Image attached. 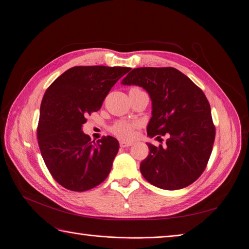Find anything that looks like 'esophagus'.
<instances>
[{
	"label": "esophagus",
	"instance_id": "esophagus-1",
	"mask_svg": "<svg viewBox=\"0 0 249 249\" xmlns=\"http://www.w3.org/2000/svg\"><path fill=\"white\" fill-rule=\"evenodd\" d=\"M119 145L120 147H127V146H132L133 143L132 142H127V141H124V140H120L119 141Z\"/></svg>",
	"mask_w": 249,
	"mask_h": 249
}]
</instances>
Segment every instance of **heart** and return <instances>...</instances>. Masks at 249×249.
<instances>
[{"label": "heart", "mask_w": 249, "mask_h": 249, "mask_svg": "<svg viewBox=\"0 0 249 249\" xmlns=\"http://www.w3.org/2000/svg\"><path fill=\"white\" fill-rule=\"evenodd\" d=\"M138 127V124L129 120H118L111 126V132L115 136L123 139H130L134 136L135 130Z\"/></svg>", "instance_id": "heart-1"}]
</instances>
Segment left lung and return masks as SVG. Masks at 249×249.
<instances>
[{
  "mask_svg": "<svg viewBox=\"0 0 249 249\" xmlns=\"http://www.w3.org/2000/svg\"><path fill=\"white\" fill-rule=\"evenodd\" d=\"M124 85H138L153 102L147 135L166 144L147 143L148 156L140 171L152 185L165 190L182 189L206 169L215 140V125L202 90L173 67H138L126 74Z\"/></svg>",
  "mask_w": 249,
  "mask_h": 249,
  "instance_id": "obj_1",
  "label": "left lung"
}]
</instances>
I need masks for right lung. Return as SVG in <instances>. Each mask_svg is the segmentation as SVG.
<instances>
[{
  "label": "right lung",
  "instance_id": "add662e5",
  "mask_svg": "<svg viewBox=\"0 0 249 249\" xmlns=\"http://www.w3.org/2000/svg\"><path fill=\"white\" fill-rule=\"evenodd\" d=\"M130 67L74 66L47 89L40 106L37 139L47 167L58 184L77 192L107 178L119 143L111 136L96 143L82 132L86 117L99 111L111 88Z\"/></svg>",
  "mask_w": 249,
  "mask_h": 249
}]
</instances>
